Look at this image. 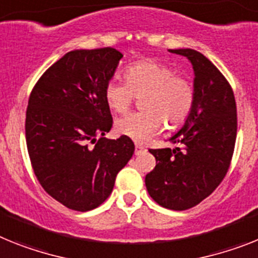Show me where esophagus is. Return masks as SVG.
<instances>
[{"mask_svg":"<svg viewBox=\"0 0 258 258\" xmlns=\"http://www.w3.org/2000/svg\"><path fill=\"white\" fill-rule=\"evenodd\" d=\"M144 152H146V149L143 148L142 146H138V144H136V146H135V155L139 156V155H143Z\"/></svg>","mask_w":258,"mask_h":258,"instance_id":"1","label":"esophagus"}]
</instances>
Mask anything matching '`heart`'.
Wrapping results in <instances>:
<instances>
[{
	"label": "heart",
	"instance_id": "obj_1",
	"mask_svg": "<svg viewBox=\"0 0 258 258\" xmlns=\"http://www.w3.org/2000/svg\"><path fill=\"white\" fill-rule=\"evenodd\" d=\"M124 81L109 80L103 97L110 110L124 112L134 96H143L140 107L144 111L130 112L115 123L116 133L134 142H148L159 134L162 123L166 130L174 131L191 114L196 102L194 85L166 64L151 59L134 62L125 68Z\"/></svg>",
	"mask_w": 258,
	"mask_h": 258
}]
</instances>
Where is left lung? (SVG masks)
Returning <instances> with one entry per match:
<instances>
[{
    "label": "left lung",
    "instance_id": "8db88e82",
    "mask_svg": "<svg viewBox=\"0 0 258 258\" xmlns=\"http://www.w3.org/2000/svg\"><path fill=\"white\" fill-rule=\"evenodd\" d=\"M169 52L191 62L196 102L187 120L169 139L176 148L149 149L156 166L146 176V186L160 206L182 211L207 198L228 172L237 115L232 89L206 56L191 48Z\"/></svg>",
    "mask_w": 258,
    "mask_h": 258
}]
</instances>
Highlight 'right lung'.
Listing matches in <instances>:
<instances>
[{
    "label": "right lung",
    "mask_w": 258,
    "mask_h": 258,
    "mask_svg": "<svg viewBox=\"0 0 258 258\" xmlns=\"http://www.w3.org/2000/svg\"><path fill=\"white\" fill-rule=\"evenodd\" d=\"M123 55L115 48L75 49L36 82L26 111V143L36 178L76 211L98 207L133 157L127 136L106 139L112 125L103 97Z\"/></svg>",
    "instance_id": "obj_1"
}]
</instances>
